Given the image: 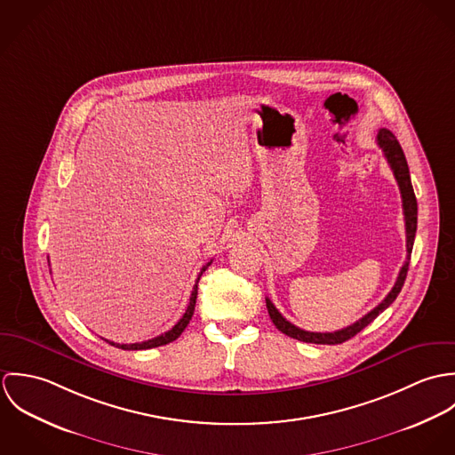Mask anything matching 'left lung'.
Segmentation results:
<instances>
[{
	"label": "left lung",
	"instance_id": "left-lung-1",
	"mask_svg": "<svg viewBox=\"0 0 455 455\" xmlns=\"http://www.w3.org/2000/svg\"><path fill=\"white\" fill-rule=\"evenodd\" d=\"M377 143L379 147L384 150V156L389 163L390 170L397 180L399 191H401V199H403V213H404V229H406V260L403 264V267L399 269V275L395 278L394 287L390 289L389 294L386 296V299L375 307L370 314H366L363 319H359L357 323H354L348 327H343L339 331L334 332H312V331H305L299 329L298 325L291 324L276 308L275 305L266 298V308L267 314L273 321V324L276 325L278 331H282L283 334L299 339V341H307V343H317V345H338L343 343L347 339H350L352 336H355L359 331H363L368 324H371L386 308H389L392 301L397 298V294L401 292V287L406 280V273H408V264H410V256H411V249H413V240H415V231H417V199L415 193L411 188V180H410V170H408V163L404 157V152L399 145V141L395 140V136L389 130L382 128L377 134Z\"/></svg>",
	"mask_w": 455,
	"mask_h": 455
}]
</instances>
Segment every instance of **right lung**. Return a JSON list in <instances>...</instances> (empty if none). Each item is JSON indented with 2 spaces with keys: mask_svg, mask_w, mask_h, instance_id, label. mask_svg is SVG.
<instances>
[{
  "mask_svg": "<svg viewBox=\"0 0 455 455\" xmlns=\"http://www.w3.org/2000/svg\"><path fill=\"white\" fill-rule=\"evenodd\" d=\"M212 264V260L210 262H206L203 267H201V271H199V275H197V278H196L195 287H193V294H191V299H189V305H188V310H186V314L182 315V319L177 323V324L173 325L170 331H166L164 334H161V336H156V338H152V339H147V341H141V343H114V341H108L110 345H114V347H117V348H123V350H147V348H154V347H161V345H166V343H172L173 339H177L182 332H184V329L188 327L189 324V321L193 319V314H195V307H196V298H197V282H199V278H201V275L204 273V269L208 267Z\"/></svg>",
  "mask_w": 455,
  "mask_h": 455,
  "instance_id": "obj_1",
  "label": "right lung"
}]
</instances>
